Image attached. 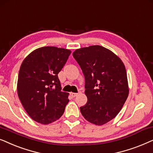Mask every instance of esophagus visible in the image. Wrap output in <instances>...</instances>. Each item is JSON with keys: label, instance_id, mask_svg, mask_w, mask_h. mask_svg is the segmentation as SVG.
<instances>
[{"label": "esophagus", "instance_id": "obj_1", "mask_svg": "<svg viewBox=\"0 0 153 153\" xmlns=\"http://www.w3.org/2000/svg\"><path fill=\"white\" fill-rule=\"evenodd\" d=\"M70 94H71V96H72L73 97H76L77 95L78 94V93H73V92H71Z\"/></svg>", "mask_w": 153, "mask_h": 153}]
</instances>
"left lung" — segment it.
<instances>
[{
  "mask_svg": "<svg viewBox=\"0 0 153 153\" xmlns=\"http://www.w3.org/2000/svg\"><path fill=\"white\" fill-rule=\"evenodd\" d=\"M73 56L85 79L87 102L80 108L81 113L90 123L104 125L117 116L129 95L125 65L112 51L100 45L78 49Z\"/></svg>",
  "mask_w": 153,
  "mask_h": 153,
  "instance_id": "left-lung-1",
  "label": "left lung"
}]
</instances>
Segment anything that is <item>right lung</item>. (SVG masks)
Wrapping results in <instances>:
<instances>
[{
	"label": "right lung",
	"mask_w": 153,
	"mask_h": 153,
	"mask_svg": "<svg viewBox=\"0 0 153 153\" xmlns=\"http://www.w3.org/2000/svg\"><path fill=\"white\" fill-rule=\"evenodd\" d=\"M71 53L67 49L42 47L30 52L22 62L18 97L28 115L38 123H52L64 114L69 94L61 91L58 73Z\"/></svg>",
	"instance_id": "1"
}]
</instances>
